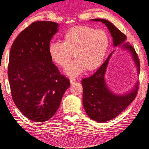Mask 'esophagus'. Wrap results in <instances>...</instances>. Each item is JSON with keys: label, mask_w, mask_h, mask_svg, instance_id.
<instances>
[{"label": "esophagus", "mask_w": 149, "mask_h": 149, "mask_svg": "<svg viewBox=\"0 0 149 149\" xmlns=\"http://www.w3.org/2000/svg\"><path fill=\"white\" fill-rule=\"evenodd\" d=\"M70 84H73L75 82H76V79H73V78H70Z\"/></svg>", "instance_id": "34e87169"}]
</instances>
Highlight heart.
<instances>
[{
	"label": "heart",
	"mask_w": 149,
	"mask_h": 149,
	"mask_svg": "<svg viewBox=\"0 0 149 149\" xmlns=\"http://www.w3.org/2000/svg\"><path fill=\"white\" fill-rule=\"evenodd\" d=\"M110 40L108 34L90 26H76L63 36V42H51L48 47L50 57L61 67L69 65L73 57L76 58L65 73L76 77L86 69L91 72L97 69L108 52Z\"/></svg>",
	"instance_id": "1"
}]
</instances>
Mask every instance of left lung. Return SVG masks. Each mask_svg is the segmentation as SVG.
<instances>
[{
  "label": "left lung",
  "mask_w": 149,
  "mask_h": 149,
  "mask_svg": "<svg viewBox=\"0 0 149 149\" xmlns=\"http://www.w3.org/2000/svg\"><path fill=\"white\" fill-rule=\"evenodd\" d=\"M92 20L100 21L108 27L113 38L114 46L120 45L126 40L125 34L109 21L100 18L92 19ZM123 46L130 50L139 72L140 61L135 48L127 43H124ZM111 53L94 74L82 80L85 111L89 118L100 123L115 118L121 113L135 98L139 86L138 82L135 89L130 93L121 96L113 94L109 91L105 82L104 75Z\"/></svg>",
  "instance_id": "8db88e82"
}]
</instances>
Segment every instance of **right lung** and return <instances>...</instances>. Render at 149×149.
I'll return each mask as SVG.
<instances>
[{
	"label": "right lung",
	"instance_id": "obj_1",
	"mask_svg": "<svg viewBox=\"0 0 149 149\" xmlns=\"http://www.w3.org/2000/svg\"><path fill=\"white\" fill-rule=\"evenodd\" d=\"M58 27L54 22H33L17 36L10 52L8 77L13 100L24 116L36 122L55 115L70 84L48 52Z\"/></svg>",
	"mask_w": 149,
	"mask_h": 149
}]
</instances>
